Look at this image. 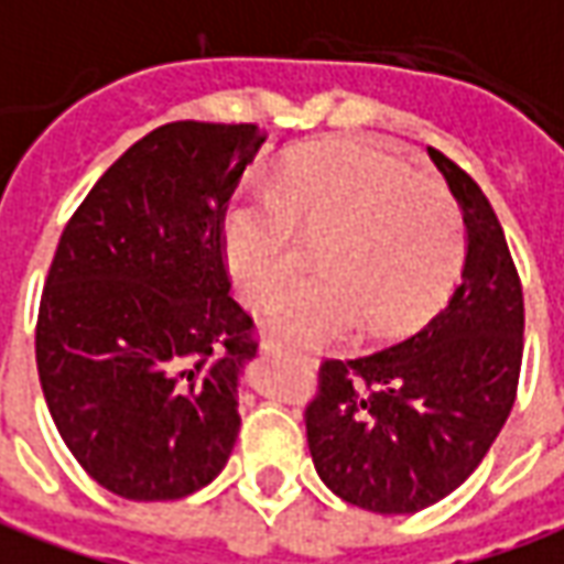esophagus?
Here are the masks:
<instances>
[{
    "label": "esophagus",
    "mask_w": 564,
    "mask_h": 564,
    "mask_svg": "<svg viewBox=\"0 0 564 564\" xmlns=\"http://www.w3.org/2000/svg\"><path fill=\"white\" fill-rule=\"evenodd\" d=\"M259 348H262V354H281V345H278V341H274V338H265V341H262V345H259ZM302 360H305V364H314V360H311V357H302Z\"/></svg>",
    "instance_id": "esophagus-1"
}]
</instances>
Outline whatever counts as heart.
<instances>
[{
    "instance_id": "1",
    "label": "heart",
    "mask_w": 564,
    "mask_h": 564,
    "mask_svg": "<svg viewBox=\"0 0 564 564\" xmlns=\"http://www.w3.org/2000/svg\"><path fill=\"white\" fill-rule=\"evenodd\" d=\"M326 238L321 278L293 283L265 311L299 345L378 338L431 321L464 259V226L446 192L372 143H326L286 161L271 192L235 200L223 219L226 262L247 302L293 278L305 241Z\"/></svg>"
}]
</instances>
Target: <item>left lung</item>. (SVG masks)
<instances>
[{
	"mask_svg": "<svg viewBox=\"0 0 564 564\" xmlns=\"http://www.w3.org/2000/svg\"><path fill=\"white\" fill-rule=\"evenodd\" d=\"M467 226L458 290L421 333L357 360H326L305 409L317 476L372 513H419L474 474L510 415L525 305L507 238L458 164L427 149Z\"/></svg>",
	"mask_w": 564,
	"mask_h": 564,
	"instance_id": "1",
	"label": "left lung"
}]
</instances>
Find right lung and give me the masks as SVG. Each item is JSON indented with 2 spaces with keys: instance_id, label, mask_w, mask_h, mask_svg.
Listing matches in <instances>:
<instances>
[{
  "instance_id": "obj_1",
  "label": "right lung",
  "mask_w": 564,
  "mask_h": 564,
  "mask_svg": "<svg viewBox=\"0 0 564 564\" xmlns=\"http://www.w3.org/2000/svg\"><path fill=\"white\" fill-rule=\"evenodd\" d=\"M262 143L256 124H161L63 228L35 323L39 381L73 458L128 501H180L235 448L256 326L228 295L223 219Z\"/></svg>"
}]
</instances>
